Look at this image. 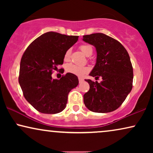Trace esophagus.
<instances>
[{
  "mask_svg": "<svg viewBox=\"0 0 153 153\" xmlns=\"http://www.w3.org/2000/svg\"><path fill=\"white\" fill-rule=\"evenodd\" d=\"M79 83H82L83 81V79L82 78H79Z\"/></svg>",
  "mask_w": 153,
  "mask_h": 153,
  "instance_id": "esophagus-1",
  "label": "esophagus"
}]
</instances>
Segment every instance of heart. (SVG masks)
Returning a JSON list of instances; mask_svg holds the SVG:
<instances>
[{
  "label": "heart",
  "mask_w": 153,
  "mask_h": 153,
  "mask_svg": "<svg viewBox=\"0 0 153 153\" xmlns=\"http://www.w3.org/2000/svg\"><path fill=\"white\" fill-rule=\"evenodd\" d=\"M79 49L82 51L83 54L85 56H90L93 53V47L89 45H82L79 47ZM70 53L71 51L70 49H68L66 51L65 53L64 54V60L65 62H68L70 60ZM65 71L67 72L70 73V74L76 75L79 76H82L85 74H87L89 71V68L86 66H80L74 64H69L66 66Z\"/></svg>",
  "instance_id": "heart-1"
}]
</instances>
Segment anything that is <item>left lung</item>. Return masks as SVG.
<instances>
[{
  "mask_svg": "<svg viewBox=\"0 0 153 153\" xmlns=\"http://www.w3.org/2000/svg\"><path fill=\"white\" fill-rule=\"evenodd\" d=\"M83 40L93 45L97 51L96 64L90 76L102 77L100 83L85 79L90 85L83 95L85 106L96 113L116 110L123 103L132 88L133 68L125 47L103 33L83 36Z\"/></svg>",
  "mask_w": 153,
  "mask_h": 153,
  "instance_id": "1",
  "label": "left lung"
}]
</instances>
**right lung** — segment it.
Masks as SVG:
<instances>
[{"label":"right lung","instance_id":"right-lung-1","mask_svg":"<svg viewBox=\"0 0 153 153\" xmlns=\"http://www.w3.org/2000/svg\"><path fill=\"white\" fill-rule=\"evenodd\" d=\"M78 37L47 32L35 39L23 54L19 82L24 97L38 111L61 112L66 107L69 93L78 85V77L70 73L60 79L51 77L52 72L63 63L65 53Z\"/></svg>","mask_w":153,"mask_h":153}]
</instances>
